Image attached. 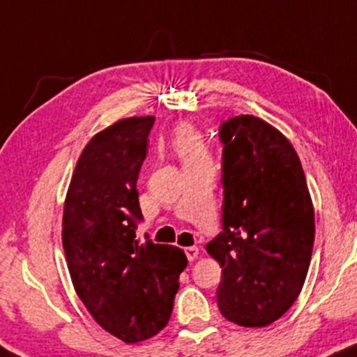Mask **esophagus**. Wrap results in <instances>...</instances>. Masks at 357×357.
I'll return each mask as SVG.
<instances>
[{"mask_svg": "<svg viewBox=\"0 0 357 357\" xmlns=\"http://www.w3.org/2000/svg\"><path fill=\"white\" fill-rule=\"evenodd\" d=\"M185 255H187V259H189V261H194V259H197L199 258V248H195V246H190V248H185Z\"/></svg>", "mask_w": 357, "mask_h": 357, "instance_id": "obj_1", "label": "esophagus"}]
</instances>
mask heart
<instances>
[{
    "label": "heart",
    "mask_w": 357,
    "mask_h": 357,
    "mask_svg": "<svg viewBox=\"0 0 357 357\" xmlns=\"http://www.w3.org/2000/svg\"><path fill=\"white\" fill-rule=\"evenodd\" d=\"M170 148L185 168L211 162L209 151H207L202 136L195 128L187 125V123H182L175 128L170 138Z\"/></svg>",
    "instance_id": "b5f03b06"
}]
</instances>
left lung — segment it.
Listing matches in <instances>:
<instances>
[{
    "instance_id": "8db88e82",
    "label": "left lung",
    "mask_w": 357,
    "mask_h": 357,
    "mask_svg": "<svg viewBox=\"0 0 357 357\" xmlns=\"http://www.w3.org/2000/svg\"><path fill=\"white\" fill-rule=\"evenodd\" d=\"M222 231L206 250L222 268L218 305L229 322L265 327L294 305L314 248V206L297 151L250 114L219 126Z\"/></svg>"
}]
</instances>
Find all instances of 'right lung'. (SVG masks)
Segmentation results:
<instances>
[{
    "mask_svg": "<svg viewBox=\"0 0 357 357\" xmlns=\"http://www.w3.org/2000/svg\"><path fill=\"white\" fill-rule=\"evenodd\" d=\"M153 116L116 121L87 143L63 206L62 243L79 298L96 322L128 344L153 337L174 308L185 253L142 243L136 180Z\"/></svg>",
    "mask_w": 357,
    "mask_h": 357,
    "instance_id": "obj_1",
    "label": "right lung"
}]
</instances>
